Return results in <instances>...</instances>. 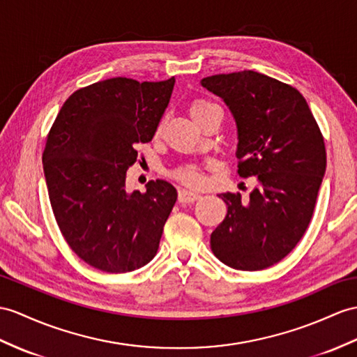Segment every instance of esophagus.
Masks as SVG:
<instances>
[{
	"label": "esophagus",
	"mask_w": 357,
	"mask_h": 357,
	"mask_svg": "<svg viewBox=\"0 0 357 357\" xmlns=\"http://www.w3.org/2000/svg\"><path fill=\"white\" fill-rule=\"evenodd\" d=\"M199 195L198 192H195V190H190V189H180L178 190V202L180 203H194L195 199H198Z\"/></svg>",
	"instance_id": "1"
}]
</instances>
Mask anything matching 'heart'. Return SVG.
I'll return each instance as SVG.
<instances>
[{
  "mask_svg": "<svg viewBox=\"0 0 357 357\" xmlns=\"http://www.w3.org/2000/svg\"><path fill=\"white\" fill-rule=\"evenodd\" d=\"M208 106H213V104L208 102V101L198 100V101L192 102V106H190V115L194 116L195 113L202 112L203 109H206ZM172 176L178 178V180H181V181H185V183H188V185H198L203 178L202 171H199V168L194 163L180 165V167H177L176 169L172 171Z\"/></svg>",
  "mask_w": 357,
  "mask_h": 357,
  "instance_id": "b5f03b06",
  "label": "heart"
}]
</instances>
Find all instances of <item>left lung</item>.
I'll list each match as a JSON object with an SVG mask.
<instances>
[{"label": "left lung", "mask_w": 357, "mask_h": 357, "mask_svg": "<svg viewBox=\"0 0 357 357\" xmlns=\"http://www.w3.org/2000/svg\"><path fill=\"white\" fill-rule=\"evenodd\" d=\"M202 86L218 95L238 130L241 177L256 176L250 199L224 192V221L211 234L222 264L259 271L280 262L310 222L326 172L323 135L303 95L256 71L206 77Z\"/></svg>", "instance_id": "obj_1"}]
</instances>
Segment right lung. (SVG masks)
Here are the masks:
<instances>
[{"mask_svg": "<svg viewBox=\"0 0 357 357\" xmlns=\"http://www.w3.org/2000/svg\"><path fill=\"white\" fill-rule=\"evenodd\" d=\"M176 78H107L75 91L60 109L43 151L51 207L68 245L104 273H128L158 253L177 202L167 180L127 192L137 144L150 142Z\"/></svg>", "mask_w": 357, "mask_h": 357, "instance_id": "add662e5", "label": "right lung"}]
</instances>
